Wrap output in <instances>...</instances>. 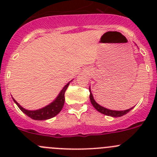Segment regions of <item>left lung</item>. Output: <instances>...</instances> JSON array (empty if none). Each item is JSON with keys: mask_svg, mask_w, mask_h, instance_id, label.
Returning a JSON list of instances; mask_svg holds the SVG:
<instances>
[{"mask_svg": "<svg viewBox=\"0 0 157 157\" xmlns=\"http://www.w3.org/2000/svg\"><path fill=\"white\" fill-rule=\"evenodd\" d=\"M90 99L91 104H92L93 106H94L98 112H101V113H102V114L104 115H106V116H112V117H120V116H124V115L127 114V112H129L133 109V108H131V109L124 111H115L111 110V109H106V108H104V107L101 106V105H98V104L96 102L95 100L94 99L92 93H91L90 87Z\"/></svg>", "mask_w": 157, "mask_h": 157, "instance_id": "1", "label": "left lung"}]
</instances>
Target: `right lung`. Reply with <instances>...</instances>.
Listing matches in <instances>:
<instances>
[{
  "instance_id": "add662e5",
  "label": "right lung",
  "mask_w": 157,
  "mask_h": 157,
  "mask_svg": "<svg viewBox=\"0 0 157 157\" xmlns=\"http://www.w3.org/2000/svg\"><path fill=\"white\" fill-rule=\"evenodd\" d=\"M72 81V80H71ZM70 81V82H71ZM70 82H69L66 86L63 88L60 93L59 94V95L57 96V98L52 101V103H50L49 105H48L47 106L44 107L42 109H37V110L34 111H30V110H27V109H23L21 105L18 103L17 101L15 99H13L14 102L17 105V106L19 107V109L27 115V116H29L30 118L33 119L34 120H48V119H51V118L56 116V115L59 114V112L62 110L63 109V106L64 105V94L66 90L68 87L69 84H70Z\"/></svg>"
}]
</instances>
